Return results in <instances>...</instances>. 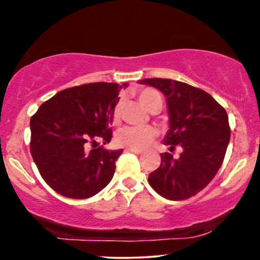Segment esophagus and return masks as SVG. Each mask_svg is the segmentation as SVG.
<instances>
[{
  "label": "esophagus",
  "instance_id": "34e87169",
  "mask_svg": "<svg viewBox=\"0 0 260 260\" xmlns=\"http://www.w3.org/2000/svg\"><path fill=\"white\" fill-rule=\"evenodd\" d=\"M127 152H133V153H137V154H141L144 152L143 150H139V149H126Z\"/></svg>",
  "mask_w": 260,
  "mask_h": 260
}]
</instances>
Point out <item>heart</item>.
<instances>
[{
    "mask_svg": "<svg viewBox=\"0 0 260 260\" xmlns=\"http://www.w3.org/2000/svg\"><path fill=\"white\" fill-rule=\"evenodd\" d=\"M139 101L146 109L151 110L153 106L157 103L162 104L159 93L153 88H144L139 92ZM120 114V106H116L114 110V117L117 119ZM156 137V129L153 127L144 126V127H134L126 126L121 128L116 133L115 140L117 145L123 147H129V149H145Z\"/></svg>",
    "mask_w": 260,
    "mask_h": 260,
    "instance_id": "obj_1",
    "label": "heart"
}]
</instances>
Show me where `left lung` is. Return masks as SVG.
<instances>
[{
  "mask_svg": "<svg viewBox=\"0 0 260 260\" xmlns=\"http://www.w3.org/2000/svg\"><path fill=\"white\" fill-rule=\"evenodd\" d=\"M166 97L169 129L163 139L170 152L181 146L177 158L160 154V166L150 174L149 183L170 200L196 196L211 182L221 168L231 139L228 115L208 92L172 79H143Z\"/></svg>",
  "mask_w": 260,
  "mask_h": 260,
  "instance_id": "8db88e82",
  "label": "left lung"
}]
</instances>
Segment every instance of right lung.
I'll list each match as a JSON object with an SVG mask.
<instances>
[{
	"label": "right lung",
	"instance_id": "add662e5",
	"mask_svg": "<svg viewBox=\"0 0 260 260\" xmlns=\"http://www.w3.org/2000/svg\"><path fill=\"white\" fill-rule=\"evenodd\" d=\"M127 83H92L66 88L31 117L32 158L44 181L61 196L85 199L113 179L122 153L100 146L113 138L119 91Z\"/></svg>",
	"mask_w": 260,
	"mask_h": 260
}]
</instances>
